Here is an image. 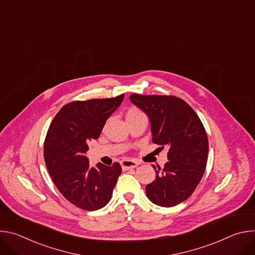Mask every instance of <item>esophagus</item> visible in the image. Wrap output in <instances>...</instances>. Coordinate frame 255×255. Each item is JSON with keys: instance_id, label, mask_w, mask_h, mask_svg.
I'll return each mask as SVG.
<instances>
[{"instance_id": "34e87169", "label": "esophagus", "mask_w": 255, "mask_h": 255, "mask_svg": "<svg viewBox=\"0 0 255 255\" xmlns=\"http://www.w3.org/2000/svg\"><path fill=\"white\" fill-rule=\"evenodd\" d=\"M139 163L135 160L131 159H124L121 161V165L124 169H129V168H135Z\"/></svg>"}]
</instances>
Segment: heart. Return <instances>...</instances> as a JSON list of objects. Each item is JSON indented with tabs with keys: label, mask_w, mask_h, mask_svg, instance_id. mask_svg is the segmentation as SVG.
Listing matches in <instances>:
<instances>
[{
	"label": "heart",
	"mask_w": 255,
	"mask_h": 255,
	"mask_svg": "<svg viewBox=\"0 0 255 255\" xmlns=\"http://www.w3.org/2000/svg\"><path fill=\"white\" fill-rule=\"evenodd\" d=\"M140 117H146L144 114V112L142 110H140L139 108L132 106L130 108H128V110L126 111V119L127 121L130 120H134L136 118H140Z\"/></svg>",
	"instance_id": "1"
}]
</instances>
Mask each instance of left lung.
<instances>
[{
  "label": "left lung",
  "mask_w": 255,
  "mask_h": 255,
  "mask_svg": "<svg viewBox=\"0 0 255 255\" xmlns=\"http://www.w3.org/2000/svg\"><path fill=\"white\" fill-rule=\"evenodd\" d=\"M130 100L149 117L153 143L168 147L164 167L152 165L156 177L146 196L155 205L173 207L194 193L204 175L209 151L204 125L180 98L132 94Z\"/></svg>",
  "instance_id": "obj_1"
}]
</instances>
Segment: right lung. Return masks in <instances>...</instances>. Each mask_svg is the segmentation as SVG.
<instances>
[{"label": "right lung", "mask_w": 255, "mask_h": 255, "mask_svg": "<svg viewBox=\"0 0 255 255\" xmlns=\"http://www.w3.org/2000/svg\"><path fill=\"white\" fill-rule=\"evenodd\" d=\"M123 99L124 94L68 103L48 128L44 141L46 167L61 195L80 209L99 210L112 198L121 165L98 163L97 168L90 167L86 153L89 141L99 138L107 119Z\"/></svg>", "instance_id": "obj_1"}]
</instances>
